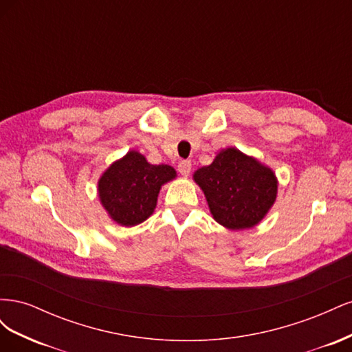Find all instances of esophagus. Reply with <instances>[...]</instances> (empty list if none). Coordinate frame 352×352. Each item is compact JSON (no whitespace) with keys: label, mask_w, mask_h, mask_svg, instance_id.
Returning <instances> with one entry per match:
<instances>
[{"label":"esophagus","mask_w":352,"mask_h":352,"mask_svg":"<svg viewBox=\"0 0 352 352\" xmlns=\"http://www.w3.org/2000/svg\"><path fill=\"white\" fill-rule=\"evenodd\" d=\"M190 167H192V164H190L189 160H182V162H179L177 164L179 173L182 176H188L190 173Z\"/></svg>","instance_id":"1"}]
</instances>
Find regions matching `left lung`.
Masks as SVG:
<instances>
[{
    "instance_id": "8db88e82",
    "label": "left lung",
    "mask_w": 352,
    "mask_h": 352,
    "mask_svg": "<svg viewBox=\"0 0 352 352\" xmlns=\"http://www.w3.org/2000/svg\"><path fill=\"white\" fill-rule=\"evenodd\" d=\"M194 179L214 220L233 230L258 225L278 194L272 170L236 148L220 151L210 166L197 170Z\"/></svg>"
}]
</instances>
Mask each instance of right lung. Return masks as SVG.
Segmentation results:
<instances>
[{
    "mask_svg": "<svg viewBox=\"0 0 352 352\" xmlns=\"http://www.w3.org/2000/svg\"><path fill=\"white\" fill-rule=\"evenodd\" d=\"M175 177L173 167L150 164L142 154L129 151L101 176V204L119 225H140L153 214L160 189Z\"/></svg>",
    "mask_w": 352,
    "mask_h": 352,
    "instance_id": "right-lung-1",
    "label": "right lung"
}]
</instances>
